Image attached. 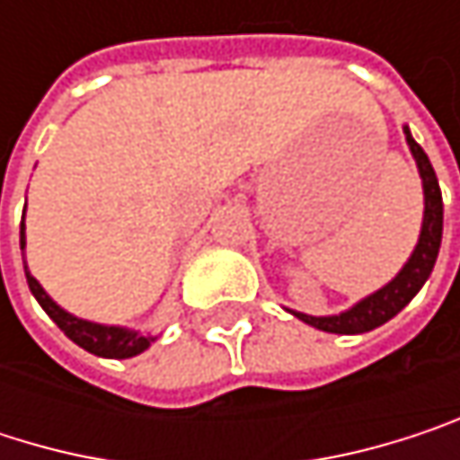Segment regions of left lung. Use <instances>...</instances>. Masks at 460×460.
<instances>
[{
	"mask_svg": "<svg viewBox=\"0 0 460 460\" xmlns=\"http://www.w3.org/2000/svg\"><path fill=\"white\" fill-rule=\"evenodd\" d=\"M402 133H405V140L411 146V154H413L415 167H418V175H420V186H423V221H420V234H418L413 252H411V258L405 261V266L397 271V277L392 282H386L376 293L365 296L362 301H357L346 312L314 317V314L288 309L293 317H298V320L317 327V330L338 332V335H359V332L381 327L384 322L397 317L413 301L415 293L426 285V279H429V274H431V269L437 263V252H439V242H442V191H439L437 172H434L426 151L415 143L408 125L402 128Z\"/></svg>",
	"mask_w": 460,
	"mask_h": 460,
	"instance_id": "8db88e82",
	"label": "left lung"
}]
</instances>
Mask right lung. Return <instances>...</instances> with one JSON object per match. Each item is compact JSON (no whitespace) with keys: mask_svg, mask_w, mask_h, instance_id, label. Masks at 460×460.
Returning a JSON list of instances; mask_svg holds the SVG:
<instances>
[{"mask_svg":"<svg viewBox=\"0 0 460 460\" xmlns=\"http://www.w3.org/2000/svg\"><path fill=\"white\" fill-rule=\"evenodd\" d=\"M26 216V213H23ZM26 250V224L21 221V252ZM23 271H26V282L31 296L40 301V306L47 312V317L55 322L76 346H82L84 351L95 354V357H109V359H128L136 357L140 351H146L159 335L154 332H140L133 327H122V324H103V322L82 320L71 312H66L63 306H58L47 290L37 282V277L29 271V263L23 261Z\"/></svg>","mask_w":460,"mask_h":460,"instance_id":"right-lung-1","label":"right lung"}]
</instances>
